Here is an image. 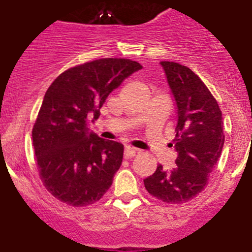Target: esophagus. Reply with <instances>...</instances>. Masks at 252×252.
Segmentation results:
<instances>
[{"label":"esophagus","instance_id":"obj_1","mask_svg":"<svg viewBox=\"0 0 252 252\" xmlns=\"http://www.w3.org/2000/svg\"><path fill=\"white\" fill-rule=\"evenodd\" d=\"M138 153H139V149L131 148V147H126V151H124V157H126V159H129V158H133L135 154H138Z\"/></svg>","mask_w":252,"mask_h":252}]
</instances>
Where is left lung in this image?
Here are the masks:
<instances>
[{
	"label": "left lung",
	"mask_w": 252,
	"mask_h": 252,
	"mask_svg": "<svg viewBox=\"0 0 252 252\" xmlns=\"http://www.w3.org/2000/svg\"><path fill=\"white\" fill-rule=\"evenodd\" d=\"M176 101V167L159 164L144 180V187L165 203L193 199L206 187L225 143L222 113L202 80L189 67L173 61H160Z\"/></svg>",
	"instance_id": "obj_1"
}]
</instances>
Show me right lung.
I'll list each match as a JSON object with an SVG mask.
<instances>
[{"instance_id": "right-lung-1", "label": "right lung", "mask_w": 252, "mask_h": 252, "mask_svg": "<svg viewBox=\"0 0 252 252\" xmlns=\"http://www.w3.org/2000/svg\"><path fill=\"white\" fill-rule=\"evenodd\" d=\"M142 65L129 59H99L67 69L45 93L32 129L38 172L47 191L75 207L93 205L121 168L124 146L88 128L108 95Z\"/></svg>"}]
</instances>
